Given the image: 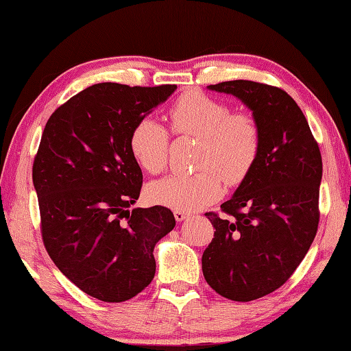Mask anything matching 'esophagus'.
<instances>
[{"mask_svg": "<svg viewBox=\"0 0 351 351\" xmlns=\"http://www.w3.org/2000/svg\"><path fill=\"white\" fill-rule=\"evenodd\" d=\"M173 213H175L176 221H184V219H186L190 215L189 212H184V210H175Z\"/></svg>", "mask_w": 351, "mask_h": 351, "instance_id": "obj_1", "label": "esophagus"}]
</instances>
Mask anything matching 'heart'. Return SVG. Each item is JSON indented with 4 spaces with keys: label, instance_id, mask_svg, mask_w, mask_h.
Wrapping results in <instances>:
<instances>
[{
    "label": "heart",
    "instance_id": "heart-1",
    "mask_svg": "<svg viewBox=\"0 0 351 351\" xmlns=\"http://www.w3.org/2000/svg\"><path fill=\"white\" fill-rule=\"evenodd\" d=\"M170 132L175 136L198 139L193 175H171L147 187L153 204L176 210H193L217 201L224 181L230 186L243 182L257 162L261 133L247 112H232L221 100L201 91H187L167 111ZM170 136L161 123L142 117L130 133V152L148 175L167 167Z\"/></svg>",
    "mask_w": 351,
    "mask_h": 351
}]
</instances>
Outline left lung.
Masks as SVG:
<instances>
[{
    "label": "left lung",
    "instance_id": "left-lung-1",
    "mask_svg": "<svg viewBox=\"0 0 351 351\" xmlns=\"http://www.w3.org/2000/svg\"><path fill=\"white\" fill-rule=\"evenodd\" d=\"M209 90L239 97L261 133L257 162L221 204L224 215L206 213L215 232L201 258L212 289L251 302L280 288L316 237L322 156L304 112L282 88L230 80Z\"/></svg>",
    "mask_w": 351,
    "mask_h": 351
}]
</instances>
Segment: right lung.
I'll list each match as a JSON object with an SVG mask.
<instances>
[{
  "label": "right lung",
  "mask_w": 351,
  "mask_h": 351,
  "mask_svg": "<svg viewBox=\"0 0 351 351\" xmlns=\"http://www.w3.org/2000/svg\"><path fill=\"white\" fill-rule=\"evenodd\" d=\"M175 90L97 83L58 106L41 136L32 167L41 239L63 276L102 302L150 285L154 245L176 224L164 206L128 210L142 187L130 133Z\"/></svg>",
  "instance_id": "right-lung-1"
}]
</instances>
